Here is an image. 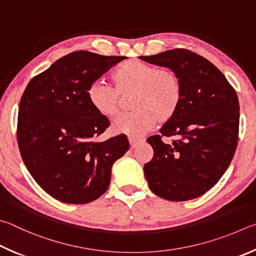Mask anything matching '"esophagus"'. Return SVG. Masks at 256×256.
<instances>
[{
  "label": "esophagus",
  "instance_id": "obj_1",
  "mask_svg": "<svg viewBox=\"0 0 256 256\" xmlns=\"http://www.w3.org/2000/svg\"><path fill=\"white\" fill-rule=\"evenodd\" d=\"M128 140H129V144L132 146V148H135L140 142H142V140H140V138H135V137H129Z\"/></svg>",
  "mask_w": 256,
  "mask_h": 256
}]
</instances>
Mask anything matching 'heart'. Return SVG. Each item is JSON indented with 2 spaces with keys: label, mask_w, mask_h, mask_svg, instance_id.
I'll list each match as a JSON object with an SVG mask.
<instances>
[{
  "label": "heart",
  "mask_w": 256,
  "mask_h": 256,
  "mask_svg": "<svg viewBox=\"0 0 256 256\" xmlns=\"http://www.w3.org/2000/svg\"><path fill=\"white\" fill-rule=\"evenodd\" d=\"M114 86L96 80L88 90V101L98 114L114 116L118 114L121 98L134 93V110L114 120L111 130L138 137L150 130L156 121L166 122L176 114L182 101V83L176 72L156 68L142 60L121 62L111 74Z\"/></svg>",
  "instance_id": "heart-1"
}]
</instances>
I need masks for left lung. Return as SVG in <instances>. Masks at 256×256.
<instances>
[{
    "label": "left lung",
    "mask_w": 256,
    "mask_h": 256,
    "mask_svg": "<svg viewBox=\"0 0 256 256\" xmlns=\"http://www.w3.org/2000/svg\"><path fill=\"white\" fill-rule=\"evenodd\" d=\"M140 58L174 70L182 83L176 114L160 135L147 140L154 150L144 166L150 189L170 201L198 198L220 180L234 158L240 126L236 91L216 66L188 49ZM162 136L177 140L165 144Z\"/></svg>",
    "instance_id": "1"
}]
</instances>
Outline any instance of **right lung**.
<instances>
[{
	"label": "right lung",
	"instance_id": "1",
	"mask_svg": "<svg viewBox=\"0 0 256 256\" xmlns=\"http://www.w3.org/2000/svg\"><path fill=\"white\" fill-rule=\"evenodd\" d=\"M124 56L78 50L60 58L26 85L18 114V145L26 168L49 196L83 204L108 190L111 168L129 150L124 135L96 138L109 120L93 109L88 90Z\"/></svg>",
	"mask_w": 256,
	"mask_h": 256
}]
</instances>
